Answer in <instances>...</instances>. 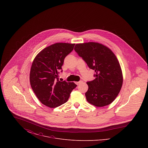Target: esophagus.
I'll list each match as a JSON object with an SVG mask.
<instances>
[{
	"label": "esophagus",
	"mask_w": 148,
	"mask_h": 148,
	"mask_svg": "<svg viewBox=\"0 0 148 148\" xmlns=\"http://www.w3.org/2000/svg\"><path fill=\"white\" fill-rule=\"evenodd\" d=\"M83 82V81L82 80H80V81H79V82H75V84L77 85L80 84V83H82Z\"/></svg>",
	"instance_id": "1"
}]
</instances>
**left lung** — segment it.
Returning <instances> with one entry per match:
<instances>
[{
  "mask_svg": "<svg viewBox=\"0 0 148 148\" xmlns=\"http://www.w3.org/2000/svg\"><path fill=\"white\" fill-rule=\"evenodd\" d=\"M74 50L95 72V79L86 83V100L97 107L109 105L119 94L123 82L117 58L109 48L98 42L77 44Z\"/></svg>",
  "mask_w": 148,
  "mask_h": 148,
  "instance_id": "left-lung-1",
  "label": "left lung"
}]
</instances>
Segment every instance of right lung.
Returning a JSON list of instances; mask_svg holds the SVG:
<instances>
[{"label": "right lung", "mask_w": 148, "mask_h": 148, "mask_svg": "<svg viewBox=\"0 0 148 148\" xmlns=\"http://www.w3.org/2000/svg\"><path fill=\"white\" fill-rule=\"evenodd\" d=\"M74 45L58 42L44 48L35 56L30 69V83L36 97L44 106L54 108L62 105L77 87L74 83L60 82L58 77L65 58Z\"/></svg>", "instance_id": "obj_1"}]
</instances>
